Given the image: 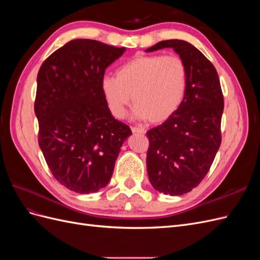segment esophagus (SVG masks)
I'll return each instance as SVG.
<instances>
[{"instance_id":"obj_1","label":"esophagus","mask_w":260,"mask_h":260,"mask_svg":"<svg viewBox=\"0 0 260 260\" xmlns=\"http://www.w3.org/2000/svg\"><path fill=\"white\" fill-rule=\"evenodd\" d=\"M131 130L133 133H141V135H144L146 132V130L142 129V128H138V127H131Z\"/></svg>"}]
</instances>
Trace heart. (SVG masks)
<instances>
[{
	"mask_svg": "<svg viewBox=\"0 0 260 260\" xmlns=\"http://www.w3.org/2000/svg\"><path fill=\"white\" fill-rule=\"evenodd\" d=\"M186 84V65L178 55H139L118 68L116 77L102 78L101 92L114 117L121 118L133 99L136 117L157 123L178 111Z\"/></svg>",
	"mask_w": 260,
	"mask_h": 260,
	"instance_id": "1",
	"label": "heart"
}]
</instances>
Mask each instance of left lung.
I'll use <instances>...</instances> for the list:
<instances>
[{
  "label": "left lung",
  "mask_w": 260,
  "mask_h": 260,
  "mask_svg": "<svg viewBox=\"0 0 260 260\" xmlns=\"http://www.w3.org/2000/svg\"><path fill=\"white\" fill-rule=\"evenodd\" d=\"M171 48L187 69L185 96L178 111L146 132V166L155 190L169 195L192 191L205 178L221 144L223 95L215 66L183 40L160 41L153 52Z\"/></svg>",
  "instance_id": "obj_1"
}]
</instances>
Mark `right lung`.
<instances>
[{
  "label": "right lung",
  "instance_id": "right-lung-1",
  "mask_svg": "<svg viewBox=\"0 0 260 260\" xmlns=\"http://www.w3.org/2000/svg\"><path fill=\"white\" fill-rule=\"evenodd\" d=\"M125 48L76 39L46 58L37 78L39 145L54 178L70 191L107 185L129 125L115 119L101 92L105 69Z\"/></svg>",
  "mask_w": 260,
  "mask_h": 260
}]
</instances>
